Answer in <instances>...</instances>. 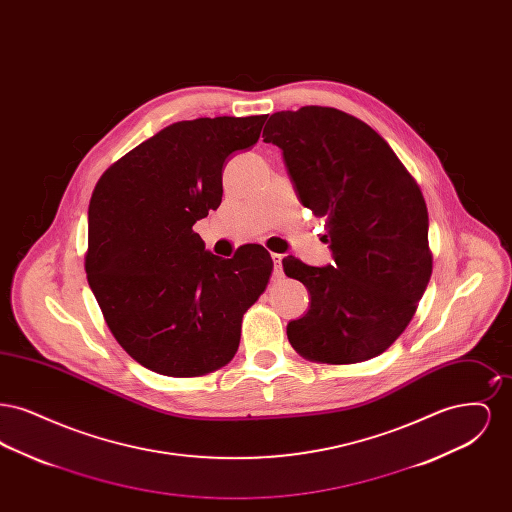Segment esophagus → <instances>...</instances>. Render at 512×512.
Listing matches in <instances>:
<instances>
[{
  "instance_id": "esophagus-1",
  "label": "esophagus",
  "mask_w": 512,
  "mask_h": 512,
  "mask_svg": "<svg viewBox=\"0 0 512 512\" xmlns=\"http://www.w3.org/2000/svg\"><path fill=\"white\" fill-rule=\"evenodd\" d=\"M272 261H274V278H282L284 270H282V255L272 253Z\"/></svg>"
}]
</instances>
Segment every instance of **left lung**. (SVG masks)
Returning a JSON list of instances; mask_svg holds the SVG:
<instances>
[{
    "mask_svg": "<svg viewBox=\"0 0 512 512\" xmlns=\"http://www.w3.org/2000/svg\"><path fill=\"white\" fill-rule=\"evenodd\" d=\"M282 149L303 207L326 220L334 265L282 261L311 293L305 317L288 324L293 349L315 363L378 357L416 313L432 276L428 209L388 142L334 107L278 111L263 130Z\"/></svg>",
    "mask_w": 512,
    "mask_h": 512,
    "instance_id": "obj_1",
    "label": "left lung"
}]
</instances>
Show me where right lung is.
Instances as JSON below:
<instances>
[{
	"mask_svg": "<svg viewBox=\"0 0 512 512\" xmlns=\"http://www.w3.org/2000/svg\"><path fill=\"white\" fill-rule=\"evenodd\" d=\"M267 115L174 122L113 163L88 207L84 268L103 318L140 365L195 378L228 365L272 259L247 244L232 259L194 232L222 201V165L257 144Z\"/></svg>",
	"mask_w": 512,
	"mask_h": 512,
	"instance_id": "add662e5",
	"label": "right lung"
}]
</instances>
